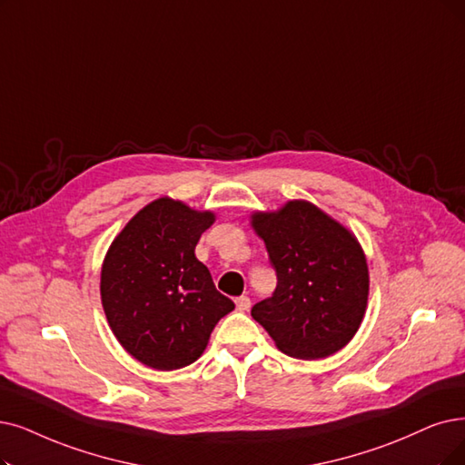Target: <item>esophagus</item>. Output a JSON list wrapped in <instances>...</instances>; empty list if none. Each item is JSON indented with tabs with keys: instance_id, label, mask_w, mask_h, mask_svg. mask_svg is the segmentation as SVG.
<instances>
[{
	"instance_id": "1",
	"label": "esophagus",
	"mask_w": 465,
	"mask_h": 465,
	"mask_svg": "<svg viewBox=\"0 0 465 465\" xmlns=\"http://www.w3.org/2000/svg\"><path fill=\"white\" fill-rule=\"evenodd\" d=\"M236 309H238V311H248V309H250V297L240 295L238 300H236Z\"/></svg>"
}]
</instances>
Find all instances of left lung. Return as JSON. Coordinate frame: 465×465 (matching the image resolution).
<instances>
[{
	"mask_svg": "<svg viewBox=\"0 0 465 465\" xmlns=\"http://www.w3.org/2000/svg\"><path fill=\"white\" fill-rule=\"evenodd\" d=\"M250 225L276 271L272 297L252 317L295 359H326L343 349L366 312L370 274L357 236L307 200L253 212Z\"/></svg>",
	"mask_w": 465,
	"mask_h": 465,
	"instance_id": "1",
	"label": "left lung"
}]
</instances>
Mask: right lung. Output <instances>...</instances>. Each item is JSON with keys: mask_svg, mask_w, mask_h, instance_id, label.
I'll list each match as a JSON object with an SVG mask.
<instances>
[{"mask_svg": "<svg viewBox=\"0 0 465 465\" xmlns=\"http://www.w3.org/2000/svg\"><path fill=\"white\" fill-rule=\"evenodd\" d=\"M213 223V212L162 196L127 221L104 255L101 302L108 326L148 368L168 372L193 364L215 324L234 309L194 255Z\"/></svg>", "mask_w": 465, "mask_h": 465, "instance_id": "1", "label": "right lung"}]
</instances>
